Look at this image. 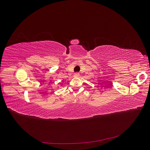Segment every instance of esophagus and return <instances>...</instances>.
I'll use <instances>...</instances> for the list:
<instances>
[{
  "label": "esophagus",
  "instance_id": "34e87169",
  "mask_svg": "<svg viewBox=\"0 0 150 150\" xmlns=\"http://www.w3.org/2000/svg\"><path fill=\"white\" fill-rule=\"evenodd\" d=\"M79 76V73H78V72H76V73H74V77H78Z\"/></svg>",
  "mask_w": 150,
  "mask_h": 150
}]
</instances>
